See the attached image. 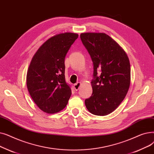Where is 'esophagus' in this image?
Returning a JSON list of instances; mask_svg holds the SVG:
<instances>
[{
    "label": "esophagus",
    "mask_w": 154,
    "mask_h": 154,
    "mask_svg": "<svg viewBox=\"0 0 154 154\" xmlns=\"http://www.w3.org/2000/svg\"><path fill=\"white\" fill-rule=\"evenodd\" d=\"M80 84H80V82H77V83H76V84L74 85V87L75 91L79 90V87H80Z\"/></svg>",
    "instance_id": "1"
}]
</instances>
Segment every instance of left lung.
<instances>
[{
  "label": "left lung",
  "mask_w": 154,
  "mask_h": 154,
  "mask_svg": "<svg viewBox=\"0 0 154 154\" xmlns=\"http://www.w3.org/2000/svg\"><path fill=\"white\" fill-rule=\"evenodd\" d=\"M80 39L94 66L93 92L85 100V106L94 115L107 116L119 107L128 91L129 59L122 48L106 34L87 32L80 34Z\"/></svg>",
  "instance_id": "obj_1"
}]
</instances>
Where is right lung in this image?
Listing matches in <instances>:
<instances>
[{
  "label": "right lung",
  "mask_w": 154,
  "mask_h": 154,
  "mask_svg": "<svg viewBox=\"0 0 154 154\" xmlns=\"http://www.w3.org/2000/svg\"><path fill=\"white\" fill-rule=\"evenodd\" d=\"M78 36L66 32L52 37L40 47L30 63L29 92L38 107L48 114L62 110L70 97L71 88L65 79V58Z\"/></svg>",
  "instance_id": "right-lung-1"
}]
</instances>
